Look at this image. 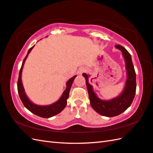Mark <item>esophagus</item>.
Listing matches in <instances>:
<instances>
[{
    "label": "esophagus",
    "instance_id": "1",
    "mask_svg": "<svg viewBox=\"0 0 153 153\" xmlns=\"http://www.w3.org/2000/svg\"><path fill=\"white\" fill-rule=\"evenodd\" d=\"M85 71H86V68L85 67H81L78 69L77 73L78 74H82L83 73H85Z\"/></svg>",
    "mask_w": 153,
    "mask_h": 153
}]
</instances>
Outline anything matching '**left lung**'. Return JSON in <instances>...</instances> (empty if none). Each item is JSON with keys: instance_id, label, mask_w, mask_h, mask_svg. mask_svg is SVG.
<instances>
[{"instance_id": "1", "label": "left lung", "mask_w": 153, "mask_h": 153, "mask_svg": "<svg viewBox=\"0 0 153 153\" xmlns=\"http://www.w3.org/2000/svg\"><path fill=\"white\" fill-rule=\"evenodd\" d=\"M115 48L121 51L126 63L127 79L124 88L120 94L108 100L100 99L94 92L93 86L89 83L90 74H82L86 80L90 103L92 108L99 114L109 117L118 116L126 111L132 104L136 92V74L131 56L123 47L117 45H115Z\"/></svg>"}]
</instances>
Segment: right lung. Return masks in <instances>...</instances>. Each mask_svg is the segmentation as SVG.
<instances>
[{"label":"right lung","instance_id":"obj_1","mask_svg":"<svg viewBox=\"0 0 153 153\" xmlns=\"http://www.w3.org/2000/svg\"><path fill=\"white\" fill-rule=\"evenodd\" d=\"M34 46H35V45L32 47V48L29 49L28 51H27V53L26 56V57L24 59L22 65L19 73V77H18V92L20 100L22 102L24 106L26 107L27 110L37 116L44 118H49L59 114L64 110V108L66 106V105L67 104V100L68 98V96H69V92L71 88V86H72L73 81L74 79H75L76 75H74L67 81L66 83V89L64 90L63 94L61 95V97L55 102L49 105H37L31 101L26 95V92H25V90L23 86L22 81V72L25 61H26L27 56H28L30 51L32 50Z\"/></svg>","mask_w":153,"mask_h":153}]
</instances>
